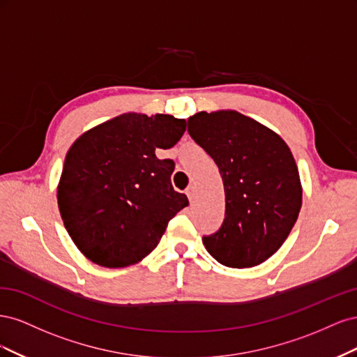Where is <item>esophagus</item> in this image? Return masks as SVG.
Segmentation results:
<instances>
[{"label":"esophagus","instance_id":"obj_1","mask_svg":"<svg viewBox=\"0 0 357 357\" xmlns=\"http://www.w3.org/2000/svg\"><path fill=\"white\" fill-rule=\"evenodd\" d=\"M186 195H188L189 201L192 202V201H193V198H195V188H193V186H189V188L186 189Z\"/></svg>","mask_w":357,"mask_h":357}]
</instances>
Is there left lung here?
I'll return each mask as SVG.
<instances>
[{
	"instance_id": "left-lung-1",
	"label": "left lung",
	"mask_w": 357,
	"mask_h": 357,
	"mask_svg": "<svg viewBox=\"0 0 357 357\" xmlns=\"http://www.w3.org/2000/svg\"><path fill=\"white\" fill-rule=\"evenodd\" d=\"M188 132L213 158L225 186V220L218 232L202 236L205 248L225 266L265 262L286 241L302 205L290 149L271 129L236 112L193 114Z\"/></svg>"
}]
</instances>
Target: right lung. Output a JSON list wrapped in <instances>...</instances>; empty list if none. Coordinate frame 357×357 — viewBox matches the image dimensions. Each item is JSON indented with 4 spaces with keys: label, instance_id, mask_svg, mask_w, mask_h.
I'll list each match as a JSON object with an SVG mask.
<instances>
[{
    "label": "right lung",
    "instance_id": "obj_1",
    "mask_svg": "<svg viewBox=\"0 0 357 357\" xmlns=\"http://www.w3.org/2000/svg\"><path fill=\"white\" fill-rule=\"evenodd\" d=\"M185 119L122 114L77 138L58 188L61 218L79 250L96 265L122 268L155 250L168 222L189 205L171 185L174 146Z\"/></svg>",
    "mask_w": 357,
    "mask_h": 357
}]
</instances>
